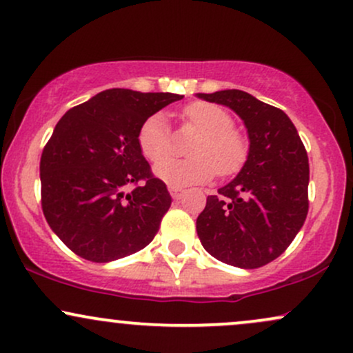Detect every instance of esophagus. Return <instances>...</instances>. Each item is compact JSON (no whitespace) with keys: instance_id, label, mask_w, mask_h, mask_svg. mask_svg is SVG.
<instances>
[{"instance_id":"34e87169","label":"esophagus","mask_w":353,"mask_h":353,"mask_svg":"<svg viewBox=\"0 0 353 353\" xmlns=\"http://www.w3.org/2000/svg\"><path fill=\"white\" fill-rule=\"evenodd\" d=\"M169 192H171V196H172V199H181L182 196H184V189H181V188H169Z\"/></svg>"}]
</instances>
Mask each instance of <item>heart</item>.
<instances>
[{"label": "heart", "instance_id": "heart-1", "mask_svg": "<svg viewBox=\"0 0 353 353\" xmlns=\"http://www.w3.org/2000/svg\"><path fill=\"white\" fill-rule=\"evenodd\" d=\"M184 121L199 139L190 145L192 159H166L156 164L154 174L169 188H189L204 184L217 174L234 176L245 164L249 143L234 129L232 116L224 108L210 103H192L184 109ZM137 144L145 159L162 161L171 154V132L164 114L157 112L144 121L137 134Z\"/></svg>", "mask_w": 353, "mask_h": 353}]
</instances>
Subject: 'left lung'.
Wrapping results in <instances>:
<instances>
[{"instance_id":"obj_1","label":"left lung","mask_w":353,"mask_h":353,"mask_svg":"<svg viewBox=\"0 0 353 353\" xmlns=\"http://www.w3.org/2000/svg\"><path fill=\"white\" fill-rule=\"evenodd\" d=\"M197 98L232 109L244 121L249 156L236 179L209 196L196 229L208 252L224 264L257 269L277 259L309 212V157L282 109L239 89Z\"/></svg>"}]
</instances>
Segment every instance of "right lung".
<instances>
[{"label":"right lung","instance_id":"add662e5","mask_svg":"<svg viewBox=\"0 0 353 353\" xmlns=\"http://www.w3.org/2000/svg\"><path fill=\"white\" fill-rule=\"evenodd\" d=\"M182 98L106 89L56 124L39 163L41 205L52 232L79 257L123 259L157 234L172 199L152 176L137 134L148 117ZM128 183L137 188L124 194Z\"/></svg>","mask_w":353,"mask_h":353}]
</instances>
